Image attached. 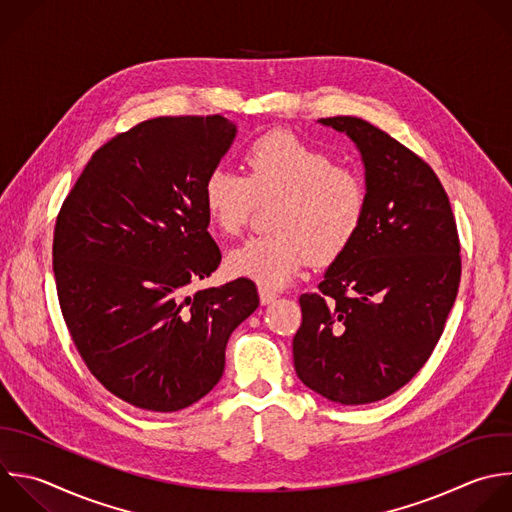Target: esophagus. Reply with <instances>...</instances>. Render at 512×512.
Segmentation results:
<instances>
[{"label":"esophagus","mask_w":512,"mask_h":512,"mask_svg":"<svg viewBox=\"0 0 512 512\" xmlns=\"http://www.w3.org/2000/svg\"><path fill=\"white\" fill-rule=\"evenodd\" d=\"M258 294H260V302H262V304H270V302H274V300L278 298V294H276L274 290L266 288V286H260V288H258Z\"/></svg>","instance_id":"34e87169"}]
</instances>
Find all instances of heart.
Instances as JSON below:
<instances>
[{
  "label": "heart",
  "mask_w": 512,
  "mask_h": 512,
  "mask_svg": "<svg viewBox=\"0 0 512 512\" xmlns=\"http://www.w3.org/2000/svg\"><path fill=\"white\" fill-rule=\"evenodd\" d=\"M246 176L214 168L204 180V208L212 226L236 236L260 204H272L270 234L246 240L226 258L232 276L280 288L312 260H336L358 234L368 210L366 178L336 166L332 154L300 136L274 130L244 152Z\"/></svg>",
  "instance_id": "b5f03b06"
}]
</instances>
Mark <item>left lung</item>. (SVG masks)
Wrapping results in <instances>:
<instances>
[{
    "label": "left lung",
    "instance_id": "8db88e82",
    "mask_svg": "<svg viewBox=\"0 0 512 512\" xmlns=\"http://www.w3.org/2000/svg\"><path fill=\"white\" fill-rule=\"evenodd\" d=\"M358 148L368 210L316 292L300 296L298 378L340 404L376 402L428 360L460 284V242L434 170L380 128L322 118Z\"/></svg>",
    "mask_w": 512,
    "mask_h": 512
}]
</instances>
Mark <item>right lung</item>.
<instances>
[{
	"label": "right lung",
	"instance_id": "1",
	"mask_svg": "<svg viewBox=\"0 0 512 512\" xmlns=\"http://www.w3.org/2000/svg\"><path fill=\"white\" fill-rule=\"evenodd\" d=\"M234 138L218 114L146 120L96 150L58 214L66 326L90 372L132 406L176 412L206 396L260 304L248 278L186 294L222 260L202 194Z\"/></svg>",
	"mask_w": 512,
	"mask_h": 512
}]
</instances>
